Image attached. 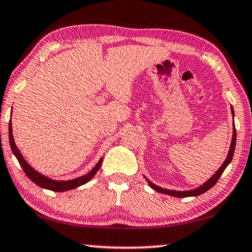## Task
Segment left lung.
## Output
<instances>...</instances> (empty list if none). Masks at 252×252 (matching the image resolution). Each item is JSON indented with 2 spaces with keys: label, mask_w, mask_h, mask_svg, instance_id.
Returning a JSON list of instances; mask_svg holds the SVG:
<instances>
[{
  "label": "left lung",
  "mask_w": 252,
  "mask_h": 252,
  "mask_svg": "<svg viewBox=\"0 0 252 252\" xmlns=\"http://www.w3.org/2000/svg\"><path fill=\"white\" fill-rule=\"evenodd\" d=\"M231 113H232V117H234V111L233 108L231 106ZM233 133H232V140H231V144H230V149H229V152H228V156L225 158L224 162L222 163V165L218 169V171H217L213 176L209 179L207 182H204L203 185H201L200 187H198L197 189H193V190H186V191H174V190H168V189H163V188H161L159 186L155 185V183H152L150 180L147 181L149 183V186H150L153 190L158 191V192L160 193H163V194H168V195H172V197H177V198H187V197H197V195L202 194L204 192H207L209 189H211V188L216 185L217 182H218L219 178L221 177V174L223 173V171L225 170V168L228 167L230 162L232 160V157H233V153H234V149H236V141H237V132H236V127H234V123H233Z\"/></svg>",
  "instance_id": "1"
}]
</instances>
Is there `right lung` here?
Listing matches in <instances>:
<instances>
[{
	"label": "right lung",
	"mask_w": 252,
	"mask_h": 252,
	"mask_svg": "<svg viewBox=\"0 0 252 252\" xmlns=\"http://www.w3.org/2000/svg\"><path fill=\"white\" fill-rule=\"evenodd\" d=\"M8 139H10V146L12 149V152H13V155L16 157V159H18L20 165L22 167L24 173L27 174L30 180H32L34 183H35V185H37L39 187L44 188V189H48V190H52V191H54V192H63V191L75 189V188H78L80 186L84 185V183L89 182L93 177H94V174L97 172V170H99L101 167L102 161H103V158H101L99 162L95 164V167L93 168L90 172L85 174V176L79 177L76 179H72V180H67V181L53 180V179H50L48 177L43 176V174H41L40 172L35 171V170H34L31 165H30L28 162L25 161L23 156L21 155L20 150L15 144L13 133H12L11 120H10V122H8Z\"/></svg>",
	"instance_id": "right-lung-1"
}]
</instances>
